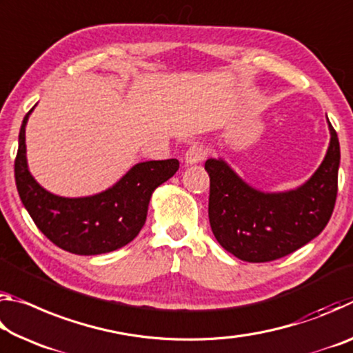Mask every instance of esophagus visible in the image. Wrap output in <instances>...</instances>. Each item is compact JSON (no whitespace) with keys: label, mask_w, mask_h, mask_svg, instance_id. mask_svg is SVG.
Wrapping results in <instances>:
<instances>
[{"label":"esophagus","mask_w":353,"mask_h":353,"mask_svg":"<svg viewBox=\"0 0 353 353\" xmlns=\"http://www.w3.org/2000/svg\"><path fill=\"white\" fill-rule=\"evenodd\" d=\"M205 157H207V149L204 148V145H199V143H194V145H191L187 149V152H185V162L190 163V165L199 163Z\"/></svg>","instance_id":"esophagus-1"}]
</instances>
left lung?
<instances>
[{
	"label": "left lung",
	"instance_id": "8db88e82",
	"mask_svg": "<svg viewBox=\"0 0 353 353\" xmlns=\"http://www.w3.org/2000/svg\"><path fill=\"white\" fill-rule=\"evenodd\" d=\"M330 128L324 162L307 183L286 193H261L244 183L223 160L208 159V219L227 252L252 263L272 261L318 236L330 219L338 193L339 141Z\"/></svg>",
	"mask_w": 353,
	"mask_h": 353
}]
</instances>
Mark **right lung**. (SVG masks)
<instances>
[{
    "instance_id": "right-lung-1",
    "label": "right lung",
    "mask_w": 353,
    "mask_h": 353,
    "mask_svg": "<svg viewBox=\"0 0 353 353\" xmlns=\"http://www.w3.org/2000/svg\"><path fill=\"white\" fill-rule=\"evenodd\" d=\"M26 113L19 135L15 183L20 199L48 240L77 255H98L126 246L146 221L152 191L179 170V160L135 165L121 181L90 198H59L34 181L26 163Z\"/></svg>"
}]
</instances>
